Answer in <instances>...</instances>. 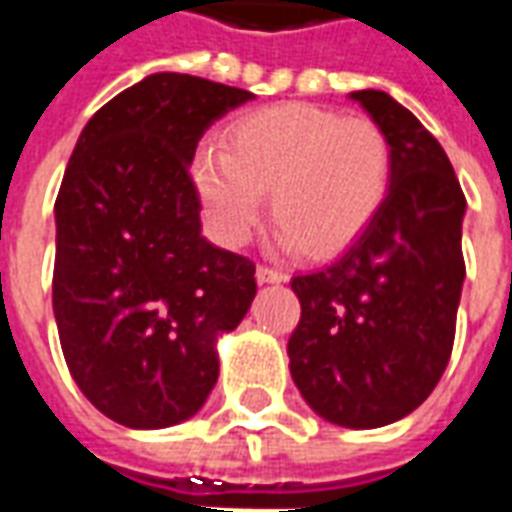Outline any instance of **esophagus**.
Returning a JSON list of instances; mask_svg holds the SVG:
<instances>
[{
  "label": "esophagus",
  "mask_w": 512,
  "mask_h": 512,
  "mask_svg": "<svg viewBox=\"0 0 512 512\" xmlns=\"http://www.w3.org/2000/svg\"><path fill=\"white\" fill-rule=\"evenodd\" d=\"M255 277L260 285H274V282H285V274L279 271V268H271V266H257Z\"/></svg>",
  "instance_id": "34e87169"
}]
</instances>
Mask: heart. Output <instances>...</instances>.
Wrapping results in <instances>:
<instances>
[{"label": "heart", "mask_w": 512, "mask_h": 512, "mask_svg": "<svg viewBox=\"0 0 512 512\" xmlns=\"http://www.w3.org/2000/svg\"><path fill=\"white\" fill-rule=\"evenodd\" d=\"M395 153L384 128L312 104H277L235 120L227 150L202 147L194 183L216 238L246 244L263 194L282 249L332 257L354 244L384 208Z\"/></svg>", "instance_id": "obj_1"}]
</instances>
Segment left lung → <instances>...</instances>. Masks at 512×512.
<instances>
[{"instance_id": "8db88e82", "label": "left lung", "mask_w": 512, "mask_h": 512, "mask_svg": "<svg viewBox=\"0 0 512 512\" xmlns=\"http://www.w3.org/2000/svg\"><path fill=\"white\" fill-rule=\"evenodd\" d=\"M351 98L392 142V189L343 257L293 277L301 318L288 356L315 414L365 430L411 414L450 362L466 197L444 147L406 106L381 90Z\"/></svg>"}]
</instances>
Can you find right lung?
Returning a JSON list of instances; mask_svg holds the SVG:
<instances>
[{
	"label": "right lung",
	"mask_w": 512,
	"mask_h": 512,
	"mask_svg": "<svg viewBox=\"0 0 512 512\" xmlns=\"http://www.w3.org/2000/svg\"><path fill=\"white\" fill-rule=\"evenodd\" d=\"M255 95L153 73L84 126L54 202V318L73 381L136 430L194 417L219 378L216 337L255 299V263L200 230L189 164L213 120Z\"/></svg>",
	"instance_id": "obj_1"
}]
</instances>
